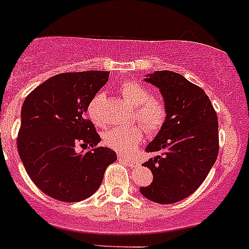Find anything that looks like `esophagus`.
I'll return each instance as SVG.
<instances>
[{"instance_id":"34e87169","label":"esophagus","mask_w":249,"mask_h":249,"mask_svg":"<svg viewBox=\"0 0 249 249\" xmlns=\"http://www.w3.org/2000/svg\"><path fill=\"white\" fill-rule=\"evenodd\" d=\"M118 160H121V162H124V163L129 164V166H137V162H136L135 160H131V158L126 157V156L123 155H118Z\"/></svg>"}]
</instances>
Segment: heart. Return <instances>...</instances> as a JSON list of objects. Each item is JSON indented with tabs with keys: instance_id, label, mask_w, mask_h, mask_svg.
Masks as SVG:
<instances>
[{
	"instance_id": "b5f03b06",
	"label": "heart",
	"mask_w": 249,
	"mask_h": 249,
	"mask_svg": "<svg viewBox=\"0 0 249 249\" xmlns=\"http://www.w3.org/2000/svg\"><path fill=\"white\" fill-rule=\"evenodd\" d=\"M121 94L131 107L135 108V117L148 132H157L167 120V108L163 101L151 97L148 89L138 82H124L121 86ZM102 94H97L89 105V117L97 126H103L100 106ZM143 138V129L140 126L116 127L106 132L103 141L114 151L128 155L136 149Z\"/></svg>"
}]
</instances>
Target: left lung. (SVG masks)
Instances as JSON below:
<instances>
[{
    "instance_id": "obj_1",
    "label": "left lung",
    "mask_w": 249,
    "mask_h": 249,
    "mask_svg": "<svg viewBox=\"0 0 249 249\" xmlns=\"http://www.w3.org/2000/svg\"><path fill=\"white\" fill-rule=\"evenodd\" d=\"M144 81L163 96L167 120L146 147V152L155 155L143 163L153 181L140 191L156 203H175L201 186L217 160V113L203 89L182 74L156 71Z\"/></svg>"
}]
</instances>
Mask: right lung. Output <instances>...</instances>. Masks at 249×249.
I'll return each mask as SVG.
<instances>
[{
  "label": "right lung",
  "instance_id": "right-lung-1",
  "mask_svg": "<svg viewBox=\"0 0 249 249\" xmlns=\"http://www.w3.org/2000/svg\"><path fill=\"white\" fill-rule=\"evenodd\" d=\"M109 72L85 71L51 77L26 97L17 138L26 172L39 190L62 202H80L98 190L106 168L117 160L85 117ZM81 145L92 149L77 152Z\"/></svg>",
  "mask_w": 249,
  "mask_h": 249
}]
</instances>
